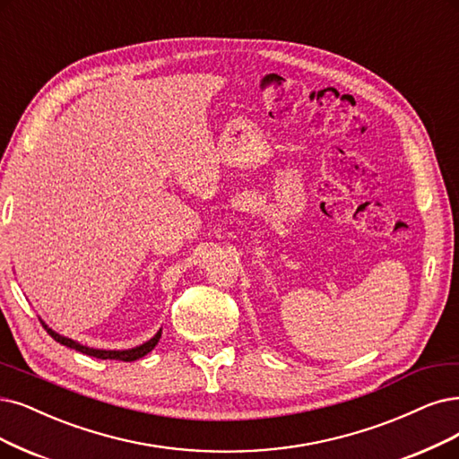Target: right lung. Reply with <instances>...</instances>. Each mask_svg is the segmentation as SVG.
<instances>
[{
  "instance_id": "1",
  "label": "right lung",
  "mask_w": 459,
  "mask_h": 459,
  "mask_svg": "<svg viewBox=\"0 0 459 459\" xmlns=\"http://www.w3.org/2000/svg\"><path fill=\"white\" fill-rule=\"evenodd\" d=\"M41 324H43V327L47 329V333H48L50 336H53L56 342H60L62 346H67V348H72V350H77V351H81V353H84V355H91V358H96V359L135 361V359L143 358V355H147L152 348H155V346L159 344V341H160V334H162V329H159V331H157V334L152 336V338H149L147 342H143V344H140V346L128 348V350H100V348L82 346L81 342L74 341V338H67V336H64V334H58L56 331L50 329V327L45 324V321H41Z\"/></svg>"
}]
</instances>
